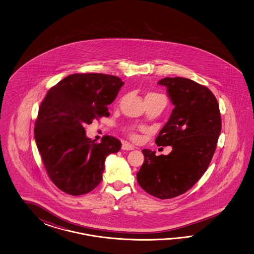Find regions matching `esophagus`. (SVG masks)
<instances>
[{"instance_id": "1", "label": "esophagus", "mask_w": 254, "mask_h": 254, "mask_svg": "<svg viewBox=\"0 0 254 254\" xmlns=\"http://www.w3.org/2000/svg\"><path fill=\"white\" fill-rule=\"evenodd\" d=\"M134 148H135V146L130 144L129 142H124L123 145H122V149L126 150V151H131V150H133Z\"/></svg>"}]
</instances>
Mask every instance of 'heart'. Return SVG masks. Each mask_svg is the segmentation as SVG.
Returning <instances> with one entry per match:
<instances>
[{
    "instance_id": "1",
    "label": "heart",
    "mask_w": 254,
    "mask_h": 254,
    "mask_svg": "<svg viewBox=\"0 0 254 254\" xmlns=\"http://www.w3.org/2000/svg\"><path fill=\"white\" fill-rule=\"evenodd\" d=\"M153 95H157V94H154V93H151V94H148L146 97H148V96H153Z\"/></svg>"
}]
</instances>
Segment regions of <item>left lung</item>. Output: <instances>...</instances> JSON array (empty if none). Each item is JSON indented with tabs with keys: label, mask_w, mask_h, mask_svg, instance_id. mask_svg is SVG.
<instances>
[{
	"label": "left lung",
	"mask_w": 254,
	"mask_h": 254,
	"mask_svg": "<svg viewBox=\"0 0 254 254\" xmlns=\"http://www.w3.org/2000/svg\"><path fill=\"white\" fill-rule=\"evenodd\" d=\"M164 85L174 109L155 139L158 146H171L168 155L142 150L144 162L137 173L139 186L160 199L183 194L208 169L222 129L215 96L204 85L182 77H166Z\"/></svg>",
	"instance_id": "1"
}]
</instances>
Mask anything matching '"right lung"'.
Wrapping results in <instances>:
<instances>
[{
  "label": "right lung",
  "instance_id": "obj_1",
  "mask_svg": "<svg viewBox=\"0 0 254 254\" xmlns=\"http://www.w3.org/2000/svg\"><path fill=\"white\" fill-rule=\"evenodd\" d=\"M124 82L103 73H75L48 90L39 108L34 138L50 180L62 192L81 195L102 180L109 154L121 141L105 136L100 143L85 135V126L108 117Z\"/></svg>",
  "mask_w": 254,
  "mask_h": 254
}]
</instances>
